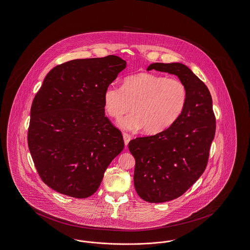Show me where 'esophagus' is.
Instances as JSON below:
<instances>
[{
    "mask_svg": "<svg viewBox=\"0 0 250 250\" xmlns=\"http://www.w3.org/2000/svg\"><path fill=\"white\" fill-rule=\"evenodd\" d=\"M123 138H124L125 146H127V145H128V143H129V142H130V140H131V135H130V134H128V133H123Z\"/></svg>",
    "mask_w": 250,
    "mask_h": 250,
    "instance_id": "obj_1",
    "label": "esophagus"
}]
</instances>
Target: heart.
<instances>
[{"label":"heart","instance_id":"heart-1","mask_svg":"<svg viewBox=\"0 0 250 250\" xmlns=\"http://www.w3.org/2000/svg\"><path fill=\"white\" fill-rule=\"evenodd\" d=\"M188 88L176 78L141 73L128 77L121 87L110 84L103 102L108 116L119 121L131 111L121 125L125 129L143 128L146 133H158L169 128L183 114L188 103Z\"/></svg>","mask_w":250,"mask_h":250}]
</instances>
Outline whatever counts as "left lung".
Returning <instances> with one entry per match:
<instances>
[{
  "mask_svg": "<svg viewBox=\"0 0 250 250\" xmlns=\"http://www.w3.org/2000/svg\"><path fill=\"white\" fill-rule=\"evenodd\" d=\"M176 75L188 88V103L180 117L165 131L129 142L135 158L133 183L137 194L150 203L176 199L195 183L208 165L216 118L210 93L182 63H152Z\"/></svg>",
  "mask_w": 250,
  "mask_h": 250,
  "instance_id": "8db88e82",
  "label": "left lung"
}]
</instances>
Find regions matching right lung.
I'll list each match as a JSON object with an SVG mask.
<instances>
[{"label":"right lung","mask_w":250,"mask_h":250,"mask_svg":"<svg viewBox=\"0 0 250 250\" xmlns=\"http://www.w3.org/2000/svg\"><path fill=\"white\" fill-rule=\"evenodd\" d=\"M126 65L114 55L73 60L45 77L32 102L27 141L52 189L74 198L93 195L123 150L122 133L105 117L103 95Z\"/></svg>","instance_id":"1"}]
</instances>
